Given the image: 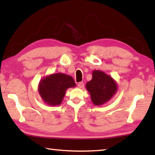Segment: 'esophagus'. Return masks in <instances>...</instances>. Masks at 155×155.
I'll return each instance as SVG.
<instances>
[{
  "instance_id": "1",
  "label": "esophagus",
  "mask_w": 155,
  "mask_h": 155,
  "mask_svg": "<svg viewBox=\"0 0 155 155\" xmlns=\"http://www.w3.org/2000/svg\"><path fill=\"white\" fill-rule=\"evenodd\" d=\"M78 87L79 88H83L84 87V83L83 82H80L78 83Z\"/></svg>"
}]
</instances>
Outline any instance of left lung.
<instances>
[{"label":"left lung","mask_w":155,"mask_h":155,"mask_svg":"<svg viewBox=\"0 0 155 155\" xmlns=\"http://www.w3.org/2000/svg\"><path fill=\"white\" fill-rule=\"evenodd\" d=\"M91 102L99 106L109 101L117 90V83L104 72L94 70L92 78L86 84Z\"/></svg>","instance_id":"8db88e82"}]
</instances>
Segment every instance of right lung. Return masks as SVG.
Segmentation results:
<instances>
[{
	"label": "right lung",
	"mask_w": 155,
	"mask_h": 155,
	"mask_svg": "<svg viewBox=\"0 0 155 155\" xmlns=\"http://www.w3.org/2000/svg\"><path fill=\"white\" fill-rule=\"evenodd\" d=\"M75 86L72 77L63 73H56L41 80L38 91L44 103L50 106H56L61 103L67 89Z\"/></svg>",
	"instance_id": "obj_1"
}]
</instances>
